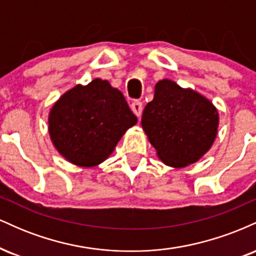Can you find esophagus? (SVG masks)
<instances>
[{
	"instance_id": "34e87169",
	"label": "esophagus",
	"mask_w": 256,
	"mask_h": 256,
	"mask_svg": "<svg viewBox=\"0 0 256 256\" xmlns=\"http://www.w3.org/2000/svg\"><path fill=\"white\" fill-rule=\"evenodd\" d=\"M131 110H132V112H134V114H136L138 118H140V114H142V110H143L142 102L138 101V100H136V101L132 102V104H131Z\"/></svg>"
}]
</instances>
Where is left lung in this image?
<instances>
[{
	"label": "left lung",
	"instance_id": "8db88e82",
	"mask_svg": "<svg viewBox=\"0 0 256 256\" xmlns=\"http://www.w3.org/2000/svg\"><path fill=\"white\" fill-rule=\"evenodd\" d=\"M142 128L158 156L171 167L196 162L210 150L218 132V110L192 89L162 79L146 106Z\"/></svg>",
	"mask_w": 256,
	"mask_h": 256
}]
</instances>
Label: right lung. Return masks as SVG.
<instances>
[{
	"label": "right lung",
	"mask_w": 256,
	"mask_h": 256,
	"mask_svg": "<svg viewBox=\"0 0 256 256\" xmlns=\"http://www.w3.org/2000/svg\"><path fill=\"white\" fill-rule=\"evenodd\" d=\"M136 122L124 95L100 78L64 94L48 118L55 148L80 167H94L104 161Z\"/></svg>",
	"instance_id": "1"
}]
</instances>
